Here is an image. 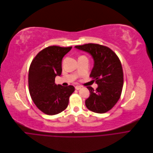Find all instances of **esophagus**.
<instances>
[{
  "label": "esophagus",
  "mask_w": 153,
  "mask_h": 153,
  "mask_svg": "<svg viewBox=\"0 0 153 153\" xmlns=\"http://www.w3.org/2000/svg\"><path fill=\"white\" fill-rule=\"evenodd\" d=\"M75 89H77V90H79V89H81V86H78V85H77V86H75Z\"/></svg>",
  "instance_id": "obj_1"
}]
</instances>
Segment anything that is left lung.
Wrapping results in <instances>:
<instances>
[{"mask_svg":"<svg viewBox=\"0 0 153 153\" xmlns=\"http://www.w3.org/2000/svg\"><path fill=\"white\" fill-rule=\"evenodd\" d=\"M76 48L87 52L94 60L90 77L98 85L95 90L88 86L90 95L85 101L91 111L103 114L111 110L120 98L123 83V71L117 55L108 47L89 43L76 45Z\"/></svg>","mask_w":153,"mask_h":153,"instance_id":"8db88e82","label":"left lung"}]
</instances>
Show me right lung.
<instances>
[{"instance_id":"add662e5","label":"right lung","mask_w":153,"mask_h":153,"mask_svg":"<svg viewBox=\"0 0 153 153\" xmlns=\"http://www.w3.org/2000/svg\"><path fill=\"white\" fill-rule=\"evenodd\" d=\"M72 47L50 46L39 52L29 67L28 83L30 97L44 114L53 115L68 106L69 97L74 91L72 85L55 84V77L62 73V60Z\"/></svg>"}]
</instances>
